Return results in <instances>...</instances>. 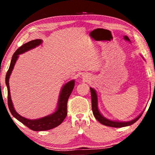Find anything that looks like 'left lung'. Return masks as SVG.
<instances>
[{
    "label": "left lung",
    "mask_w": 155,
    "mask_h": 155,
    "mask_svg": "<svg viewBox=\"0 0 155 155\" xmlns=\"http://www.w3.org/2000/svg\"><path fill=\"white\" fill-rule=\"evenodd\" d=\"M91 91V108H92V111L94 117L98 120L99 122H101L102 124L107 127H115V128H121L130 126L131 124H134L137 120L140 118V117L142 115L143 112L138 115L137 117L133 119L130 121L128 122H120V121H115V120H111L104 117L101 113L100 112L98 107V96H97L96 90L92 87H90Z\"/></svg>",
    "instance_id": "left-lung-1"
}]
</instances>
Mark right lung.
Here are the masks:
<instances>
[{"instance_id":"add662e5","label":"right lung","mask_w":155,"mask_h":155,"mask_svg":"<svg viewBox=\"0 0 155 155\" xmlns=\"http://www.w3.org/2000/svg\"><path fill=\"white\" fill-rule=\"evenodd\" d=\"M42 40H34L32 41H28V42L23 44L13 54L11 64H10L8 71L7 72L6 77H5V83H6L7 87V92H8V106L9 111L11 112L13 116L16 118L18 121L22 122L26 127L29 128L30 129L34 131H42L52 129L57 127V126L61 124L67 115V103L68 100L71 94L72 91L74 87V80H72L68 81L65 85L63 86L61 91H60L58 103H57V107L55 111L46 115L45 117H41L39 119L35 120H30L25 118L22 115L18 114L15 111L13 103L11 98V94H10V89H9V77L12 72L14 70L15 62L19 57V54L25 53L30 50L35 48V47L40 46L42 44Z\"/></svg>"}]
</instances>
